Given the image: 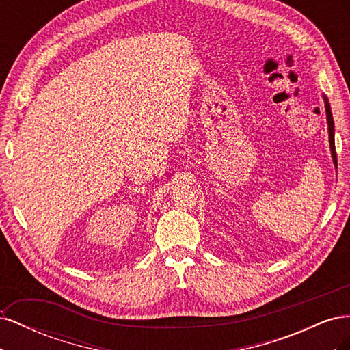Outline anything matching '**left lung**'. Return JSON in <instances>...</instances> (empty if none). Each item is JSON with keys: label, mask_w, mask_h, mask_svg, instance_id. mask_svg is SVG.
<instances>
[{"label": "left lung", "mask_w": 350, "mask_h": 350, "mask_svg": "<svg viewBox=\"0 0 350 350\" xmlns=\"http://www.w3.org/2000/svg\"><path fill=\"white\" fill-rule=\"evenodd\" d=\"M325 112H327V122H328V137H330V147H332V154H333V161L334 165L337 166V154H336V146H334V124H333V115L330 105H328L325 99Z\"/></svg>", "instance_id": "1"}]
</instances>
